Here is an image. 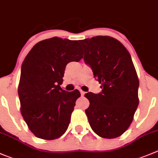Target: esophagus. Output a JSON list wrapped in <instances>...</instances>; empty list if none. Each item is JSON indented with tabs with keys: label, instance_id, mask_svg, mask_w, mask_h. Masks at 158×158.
<instances>
[{
	"label": "esophagus",
	"instance_id": "esophagus-1",
	"mask_svg": "<svg viewBox=\"0 0 158 158\" xmlns=\"http://www.w3.org/2000/svg\"><path fill=\"white\" fill-rule=\"evenodd\" d=\"M80 91H81V95H82V96H83V95H85V91H82V90H80Z\"/></svg>",
	"mask_w": 158,
	"mask_h": 158
}]
</instances>
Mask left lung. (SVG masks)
Returning a JSON list of instances; mask_svg holds the SVG:
<instances>
[{
	"label": "left lung",
	"instance_id": "left-lung-1",
	"mask_svg": "<svg viewBox=\"0 0 158 158\" xmlns=\"http://www.w3.org/2000/svg\"><path fill=\"white\" fill-rule=\"evenodd\" d=\"M85 63L102 84V92L85 94L90 106L85 110L93 131L113 139L130 127L139 105V79L126 47L116 39L98 35L81 40Z\"/></svg>",
	"mask_w": 158,
	"mask_h": 158
}]
</instances>
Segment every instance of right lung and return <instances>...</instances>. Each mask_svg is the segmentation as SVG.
<instances>
[{
    "mask_svg": "<svg viewBox=\"0 0 158 158\" xmlns=\"http://www.w3.org/2000/svg\"><path fill=\"white\" fill-rule=\"evenodd\" d=\"M83 58L77 40L52 37L33 46L24 60L18 93L21 113L36 137L52 140L68 128L78 90L62 89L64 70L68 63Z\"/></svg>",
    "mask_w": 158,
    "mask_h": 158,
    "instance_id": "add662e5",
    "label": "right lung"
}]
</instances>
